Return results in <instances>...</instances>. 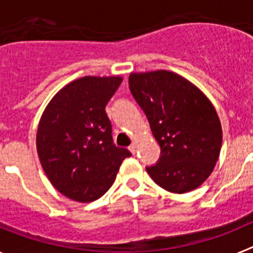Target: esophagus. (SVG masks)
<instances>
[{"label":"esophagus","mask_w":253,"mask_h":253,"mask_svg":"<svg viewBox=\"0 0 253 253\" xmlns=\"http://www.w3.org/2000/svg\"><path fill=\"white\" fill-rule=\"evenodd\" d=\"M128 149L131 152V153L135 154V152H137V146H135V143H133V144H130Z\"/></svg>","instance_id":"1"}]
</instances>
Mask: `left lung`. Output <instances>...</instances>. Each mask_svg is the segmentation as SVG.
<instances>
[{
  "instance_id": "obj_1",
  "label": "left lung",
  "mask_w": 253,
  "mask_h": 253,
  "mask_svg": "<svg viewBox=\"0 0 253 253\" xmlns=\"http://www.w3.org/2000/svg\"><path fill=\"white\" fill-rule=\"evenodd\" d=\"M129 88L148 119L161 156L146 167L162 189L184 194L209 177L222 147V126L207 96L169 71L131 73Z\"/></svg>"
}]
</instances>
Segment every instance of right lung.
<instances>
[{
	"label": "right lung",
	"mask_w": 253,
	"mask_h": 253,
	"mask_svg": "<svg viewBox=\"0 0 253 253\" xmlns=\"http://www.w3.org/2000/svg\"><path fill=\"white\" fill-rule=\"evenodd\" d=\"M122 81V77L78 78L53 97L40 119V163L51 185L76 202L101 198L123 161L131 156L114 144L105 111Z\"/></svg>",
	"instance_id": "right-lung-1"
}]
</instances>
